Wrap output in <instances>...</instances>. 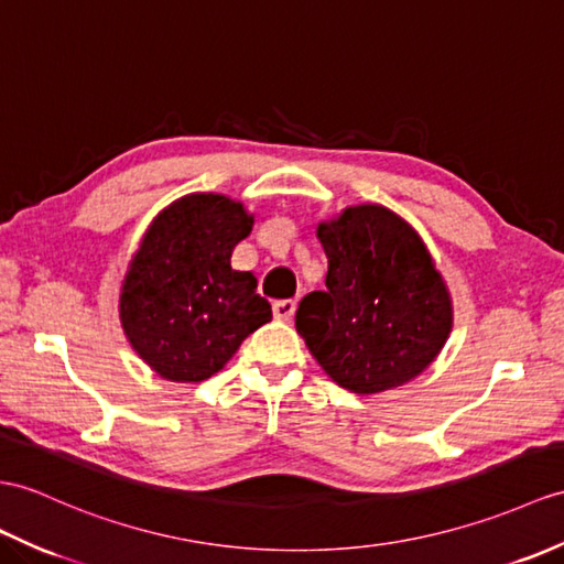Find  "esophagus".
I'll use <instances>...</instances> for the list:
<instances>
[{
  "instance_id": "34e87169",
  "label": "esophagus",
  "mask_w": 564,
  "mask_h": 564,
  "mask_svg": "<svg viewBox=\"0 0 564 564\" xmlns=\"http://www.w3.org/2000/svg\"><path fill=\"white\" fill-rule=\"evenodd\" d=\"M295 307H297L295 300H276V303H273V317L288 322L295 314Z\"/></svg>"
}]
</instances>
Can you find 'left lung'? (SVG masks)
Wrapping results in <instances>:
<instances>
[{"label":"left lung","mask_w":564,"mask_h":564,"mask_svg":"<svg viewBox=\"0 0 564 564\" xmlns=\"http://www.w3.org/2000/svg\"><path fill=\"white\" fill-rule=\"evenodd\" d=\"M326 288L300 300L297 334L322 370L352 394L421 375L452 332V297L425 242L379 204L348 206L317 226Z\"/></svg>","instance_id":"obj_1"}]
</instances>
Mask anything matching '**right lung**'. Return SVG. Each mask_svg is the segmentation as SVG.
I'll use <instances>...</instances> for the list:
<instances>
[{
  "mask_svg": "<svg viewBox=\"0 0 564 564\" xmlns=\"http://www.w3.org/2000/svg\"><path fill=\"white\" fill-rule=\"evenodd\" d=\"M254 218L223 194H187L153 218L122 281L120 322L139 358L170 382L223 370L271 319L252 271H235V245Z\"/></svg>",
  "mask_w": 564,
  "mask_h": 564,
  "instance_id": "1",
  "label": "right lung"
}]
</instances>
